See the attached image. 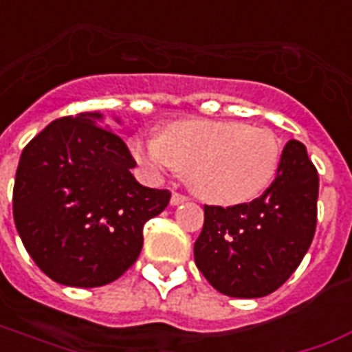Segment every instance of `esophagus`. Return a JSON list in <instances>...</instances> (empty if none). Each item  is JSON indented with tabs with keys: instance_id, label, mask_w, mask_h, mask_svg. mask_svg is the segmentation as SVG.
I'll return each mask as SVG.
<instances>
[{
	"instance_id": "34e87169",
	"label": "esophagus",
	"mask_w": 352,
	"mask_h": 352,
	"mask_svg": "<svg viewBox=\"0 0 352 352\" xmlns=\"http://www.w3.org/2000/svg\"><path fill=\"white\" fill-rule=\"evenodd\" d=\"M184 201H187V196L179 195V192H173V196H170V206H179Z\"/></svg>"
}]
</instances>
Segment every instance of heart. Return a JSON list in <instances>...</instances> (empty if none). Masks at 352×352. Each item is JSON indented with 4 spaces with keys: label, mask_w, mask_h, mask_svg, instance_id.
I'll return each mask as SVG.
<instances>
[{
    "label": "heart",
    "mask_w": 352,
    "mask_h": 352,
    "mask_svg": "<svg viewBox=\"0 0 352 352\" xmlns=\"http://www.w3.org/2000/svg\"><path fill=\"white\" fill-rule=\"evenodd\" d=\"M130 151L154 176L184 173L190 189L217 206L258 198L280 163V141L272 130L213 119L170 122L160 138H133Z\"/></svg>",
    "instance_id": "obj_1"
}]
</instances>
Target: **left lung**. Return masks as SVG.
Returning <instances> with one entry per match:
<instances>
[{
	"label": "left lung",
	"mask_w": 352,
	"mask_h": 352,
	"mask_svg": "<svg viewBox=\"0 0 352 352\" xmlns=\"http://www.w3.org/2000/svg\"><path fill=\"white\" fill-rule=\"evenodd\" d=\"M320 178L303 143L290 139L268 189L250 204L204 206L195 263L230 298H264L285 285L309 252Z\"/></svg>",
	"instance_id": "8db88e82"
}]
</instances>
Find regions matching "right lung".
<instances>
[{"mask_svg": "<svg viewBox=\"0 0 352 352\" xmlns=\"http://www.w3.org/2000/svg\"><path fill=\"white\" fill-rule=\"evenodd\" d=\"M100 121L97 111L60 117L29 141L16 170V230L38 268L65 287L119 279L141 253L143 226L170 200L133 178L126 143Z\"/></svg>", "mask_w": 352, "mask_h": 352, "instance_id": "1", "label": "right lung"}]
</instances>
